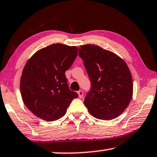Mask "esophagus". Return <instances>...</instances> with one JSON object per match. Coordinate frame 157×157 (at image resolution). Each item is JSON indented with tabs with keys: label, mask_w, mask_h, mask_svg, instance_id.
<instances>
[{
	"label": "esophagus",
	"mask_w": 157,
	"mask_h": 157,
	"mask_svg": "<svg viewBox=\"0 0 157 157\" xmlns=\"http://www.w3.org/2000/svg\"><path fill=\"white\" fill-rule=\"evenodd\" d=\"M77 93H78L79 98H82L83 97V91L82 90H79L78 92H77Z\"/></svg>",
	"instance_id": "34e87169"
}]
</instances>
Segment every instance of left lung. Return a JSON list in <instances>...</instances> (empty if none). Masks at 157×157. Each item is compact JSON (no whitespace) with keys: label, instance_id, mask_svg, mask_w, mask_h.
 Instances as JSON below:
<instances>
[{"label":"left lung","instance_id":"obj_1","mask_svg":"<svg viewBox=\"0 0 157 157\" xmlns=\"http://www.w3.org/2000/svg\"><path fill=\"white\" fill-rule=\"evenodd\" d=\"M79 56L91 82L84 100L89 113L101 120L117 118L128 107L133 95L132 77L126 63L94 44L80 46Z\"/></svg>","mask_w":157,"mask_h":157}]
</instances>
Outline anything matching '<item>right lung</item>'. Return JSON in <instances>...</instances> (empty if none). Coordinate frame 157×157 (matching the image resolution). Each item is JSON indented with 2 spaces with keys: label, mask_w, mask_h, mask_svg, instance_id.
Wrapping results in <instances>:
<instances>
[{
  "label": "right lung",
  "mask_w": 157,
  "mask_h": 157,
  "mask_svg": "<svg viewBox=\"0 0 157 157\" xmlns=\"http://www.w3.org/2000/svg\"><path fill=\"white\" fill-rule=\"evenodd\" d=\"M77 56L76 47L54 44L39 50L26 62L21 77V94L35 116L47 121L58 120L78 97L69 88L65 76Z\"/></svg>",
  "instance_id": "add662e5"
}]
</instances>
